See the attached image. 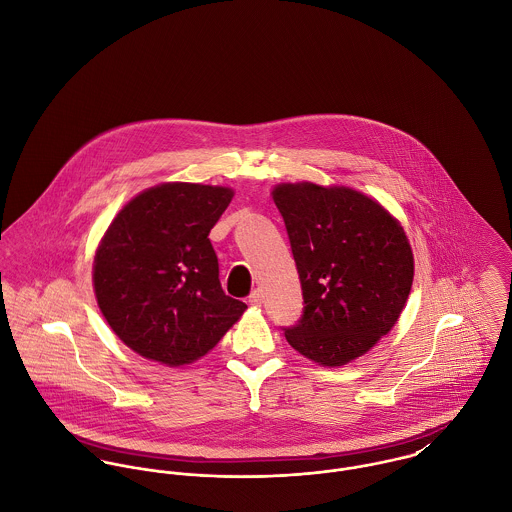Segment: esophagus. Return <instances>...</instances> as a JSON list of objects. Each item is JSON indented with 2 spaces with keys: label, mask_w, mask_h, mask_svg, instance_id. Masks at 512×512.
Wrapping results in <instances>:
<instances>
[{
  "label": "esophagus",
  "mask_w": 512,
  "mask_h": 512,
  "mask_svg": "<svg viewBox=\"0 0 512 512\" xmlns=\"http://www.w3.org/2000/svg\"><path fill=\"white\" fill-rule=\"evenodd\" d=\"M248 303H250V305H256V307L262 305V303H264V295H262L260 290H254V292L248 295Z\"/></svg>",
  "instance_id": "obj_1"
}]
</instances>
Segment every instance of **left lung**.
<instances>
[{
	"mask_svg": "<svg viewBox=\"0 0 512 512\" xmlns=\"http://www.w3.org/2000/svg\"><path fill=\"white\" fill-rule=\"evenodd\" d=\"M284 219L301 282L303 313L282 327L303 357L341 366L398 321L414 280V256L396 219L353 189L280 185Z\"/></svg>",
	"mask_w": 512,
	"mask_h": 512,
	"instance_id": "8db88e82",
	"label": "left lung"
}]
</instances>
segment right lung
<instances>
[{
	"label": "right lung",
	"mask_w": 512,
	"mask_h": 512,
	"mask_svg": "<svg viewBox=\"0 0 512 512\" xmlns=\"http://www.w3.org/2000/svg\"><path fill=\"white\" fill-rule=\"evenodd\" d=\"M226 187L165 183L132 199L108 226L94 258L98 307L114 333L163 365L207 355L246 303L222 292L209 240L226 211Z\"/></svg>",
	"instance_id": "right-lung-1"
}]
</instances>
